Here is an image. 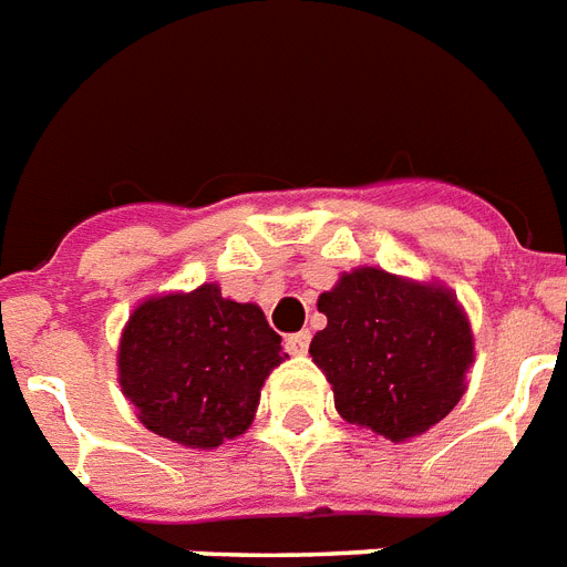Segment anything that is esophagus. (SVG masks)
Instances as JSON below:
<instances>
[{"label":"esophagus","instance_id":"esophagus-1","mask_svg":"<svg viewBox=\"0 0 567 567\" xmlns=\"http://www.w3.org/2000/svg\"><path fill=\"white\" fill-rule=\"evenodd\" d=\"M309 341H311V332H293V336L285 338V347H288V353L291 355H302L306 350H309Z\"/></svg>","mask_w":567,"mask_h":567}]
</instances>
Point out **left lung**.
<instances>
[{
  "mask_svg": "<svg viewBox=\"0 0 567 567\" xmlns=\"http://www.w3.org/2000/svg\"><path fill=\"white\" fill-rule=\"evenodd\" d=\"M318 309L327 329L311 338L309 353L344 421L409 441L462 400L474 336L450 288L355 267L320 293Z\"/></svg>",
  "mask_w": 567,
  "mask_h": 567,
  "instance_id": "left-lung-1",
  "label": "left lung"
}]
</instances>
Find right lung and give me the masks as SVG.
<instances>
[{"instance_id":"1","label":"right lung","mask_w":567,"mask_h":567,"mask_svg":"<svg viewBox=\"0 0 567 567\" xmlns=\"http://www.w3.org/2000/svg\"><path fill=\"white\" fill-rule=\"evenodd\" d=\"M285 359L282 338L256 302L226 300L205 282L150 297L132 311L117 373L146 430L212 450L249 430L261 385Z\"/></svg>"}]
</instances>
